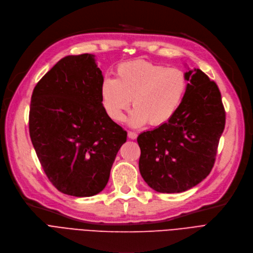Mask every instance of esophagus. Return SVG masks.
<instances>
[{"instance_id": "esophagus-1", "label": "esophagus", "mask_w": 253, "mask_h": 253, "mask_svg": "<svg viewBox=\"0 0 253 253\" xmlns=\"http://www.w3.org/2000/svg\"><path fill=\"white\" fill-rule=\"evenodd\" d=\"M127 137H128L129 139H131V140H135V139H137L138 135L135 133V131H128V133H127Z\"/></svg>"}]
</instances>
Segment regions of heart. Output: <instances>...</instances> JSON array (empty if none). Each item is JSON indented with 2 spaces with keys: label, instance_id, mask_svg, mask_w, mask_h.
Segmentation results:
<instances>
[{
  "label": "heart",
  "instance_id": "b5f03b06",
  "mask_svg": "<svg viewBox=\"0 0 253 253\" xmlns=\"http://www.w3.org/2000/svg\"><path fill=\"white\" fill-rule=\"evenodd\" d=\"M186 89L187 80L181 70L134 61L117 68L116 79L103 80L101 99L107 114L115 122H123L133 100L131 126H141L148 123L161 126L177 113Z\"/></svg>",
  "mask_w": 253,
  "mask_h": 253
}]
</instances>
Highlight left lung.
Listing matches in <instances>:
<instances>
[{
	"label": "left lung",
	"instance_id": "obj_1",
	"mask_svg": "<svg viewBox=\"0 0 253 253\" xmlns=\"http://www.w3.org/2000/svg\"><path fill=\"white\" fill-rule=\"evenodd\" d=\"M184 74L187 89L177 113L137 139L141 176L163 194L188 190L209 175L225 125L216 83L200 69H188Z\"/></svg>",
	"mask_w": 253,
	"mask_h": 253
}]
</instances>
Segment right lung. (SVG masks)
Masks as SVG:
<instances>
[{"label": "right lung", "mask_w": 253, "mask_h": 253, "mask_svg": "<svg viewBox=\"0 0 253 253\" xmlns=\"http://www.w3.org/2000/svg\"><path fill=\"white\" fill-rule=\"evenodd\" d=\"M93 54L68 55L35 86L29 127L50 182L63 194L91 197L108 183L126 131L108 116Z\"/></svg>", "instance_id": "add662e5"}]
</instances>
